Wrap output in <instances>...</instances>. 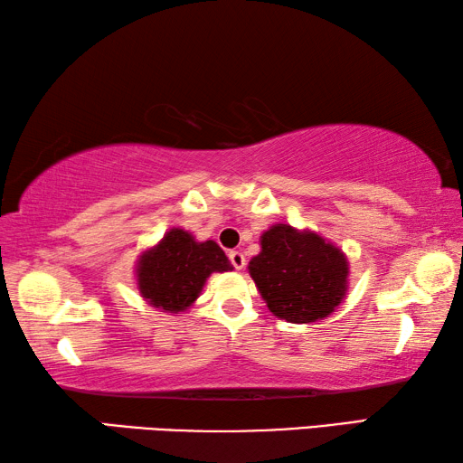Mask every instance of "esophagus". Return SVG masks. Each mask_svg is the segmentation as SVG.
I'll return each instance as SVG.
<instances>
[{
	"mask_svg": "<svg viewBox=\"0 0 463 463\" xmlns=\"http://www.w3.org/2000/svg\"><path fill=\"white\" fill-rule=\"evenodd\" d=\"M229 260H231V263L234 265V269H242V268H245V265H247L245 255H242L241 250H231Z\"/></svg>",
	"mask_w": 463,
	"mask_h": 463,
	"instance_id": "esophagus-1",
	"label": "esophagus"
}]
</instances>
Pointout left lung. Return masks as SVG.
I'll return each mask as SVG.
<instances>
[{
	"label": "left lung",
	"mask_w": 463,
	"mask_h": 463,
	"mask_svg": "<svg viewBox=\"0 0 463 463\" xmlns=\"http://www.w3.org/2000/svg\"><path fill=\"white\" fill-rule=\"evenodd\" d=\"M247 269L273 317L317 323L341 307L349 289V260L318 232L273 224Z\"/></svg>",
	"instance_id": "8db88e82"
}]
</instances>
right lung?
I'll list each match as a JSON object with an SVG mask.
<instances>
[{"label":"right lung","mask_w":463,"mask_h":463,"mask_svg":"<svg viewBox=\"0 0 463 463\" xmlns=\"http://www.w3.org/2000/svg\"><path fill=\"white\" fill-rule=\"evenodd\" d=\"M232 271L224 250L214 241H195L179 226L169 229L156 245L145 249L135 265L138 294L161 312L179 315L198 300L213 273Z\"/></svg>","instance_id":"obj_1"}]
</instances>
